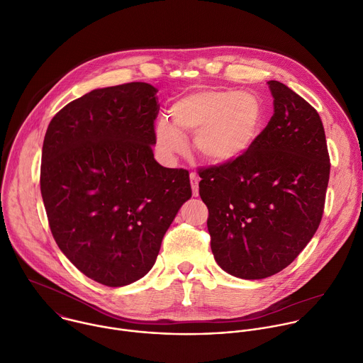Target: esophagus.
Wrapping results in <instances>:
<instances>
[{
	"label": "esophagus",
	"instance_id": "34e87169",
	"mask_svg": "<svg viewBox=\"0 0 363 363\" xmlns=\"http://www.w3.org/2000/svg\"><path fill=\"white\" fill-rule=\"evenodd\" d=\"M199 176L196 173L190 174V184H191V190H193V196L197 197L199 196Z\"/></svg>",
	"mask_w": 363,
	"mask_h": 363
}]
</instances>
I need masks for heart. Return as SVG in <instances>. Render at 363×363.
Segmentation results:
<instances>
[{
    "label": "heart",
    "mask_w": 363,
    "mask_h": 363,
    "mask_svg": "<svg viewBox=\"0 0 363 363\" xmlns=\"http://www.w3.org/2000/svg\"><path fill=\"white\" fill-rule=\"evenodd\" d=\"M173 125L160 119L155 128L160 155L172 159L184 153L183 135H194L196 153L210 164H228L245 155L262 123L259 101L238 91H200L182 98L172 108Z\"/></svg>",
    "instance_id": "heart-1"
}]
</instances>
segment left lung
<instances>
[{"mask_svg":"<svg viewBox=\"0 0 363 363\" xmlns=\"http://www.w3.org/2000/svg\"><path fill=\"white\" fill-rule=\"evenodd\" d=\"M274 115L250 150L200 173L216 262L242 279L288 267L319 227L329 155L318 112L278 81L268 82Z\"/></svg>","mask_w":363,"mask_h":363,"instance_id":"obj_1","label":"left lung"}]
</instances>
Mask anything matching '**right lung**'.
Listing matches in <instances>:
<instances>
[{"mask_svg": "<svg viewBox=\"0 0 363 363\" xmlns=\"http://www.w3.org/2000/svg\"><path fill=\"white\" fill-rule=\"evenodd\" d=\"M156 94L145 82L95 89L62 108L45 133L41 194L52 235L81 272L106 286L152 269L191 197L189 172L155 160Z\"/></svg>", "mask_w": 363, "mask_h": 363, "instance_id": "1", "label": "right lung"}]
</instances>
